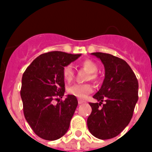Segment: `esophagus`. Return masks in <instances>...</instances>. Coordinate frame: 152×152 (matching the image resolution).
<instances>
[{"instance_id": "1", "label": "esophagus", "mask_w": 152, "mask_h": 152, "mask_svg": "<svg viewBox=\"0 0 152 152\" xmlns=\"http://www.w3.org/2000/svg\"><path fill=\"white\" fill-rule=\"evenodd\" d=\"M83 102H85L83 101V100H81V99H78V103L79 104H82Z\"/></svg>"}]
</instances>
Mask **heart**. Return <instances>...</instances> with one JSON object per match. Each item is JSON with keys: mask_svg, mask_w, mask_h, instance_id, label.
Segmentation results:
<instances>
[{"mask_svg": "<svg viewBox=\"0 0 152 152\" xmlns=\"http://www.w3.org/2000/svg\"><path fill=\"white\" fill-rule=\"evenodd\" d=\"M80 65L83 68L88 70L90 72V76H88V79L91 80H97V72L98 65L95 61L92 60L87 59L84 60L81 62ZM62 76L63 78L66 82L70 83L74 78V71L72 67L70 64H68L64 67L62 70ZM93 91V87L89 83H79V84H75V85L71 86L68 89V92L70 95H73L75 97L78 99H85L89 94Z\"/></svg>", "mask_w": 152, "mask_h": 152, "instance_id": "heart-1", "label": "heart"}]
</instances>
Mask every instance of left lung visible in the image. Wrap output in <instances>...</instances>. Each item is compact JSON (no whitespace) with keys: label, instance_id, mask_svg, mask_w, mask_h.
I'll return each instance as SVG.
<instances>
[{"label":"left lung","instance_id":"left-lung-1","mask_svg":"<svg viewBox=\"0 0 152 152\" xmlns=\"http://www.w3.org/2000/svg\"><path fill=\"white\" fill-rule=\"evenodd\" d=\"M92 54L103 63L105 79L93 96L99 102L89 103L92 111L88 118V127L96 138L111 139L120 134L132 119L138 100V80L121 58L105 53Z\"/></svg>","mask_w":152,"mask_h":152}]
</instances>
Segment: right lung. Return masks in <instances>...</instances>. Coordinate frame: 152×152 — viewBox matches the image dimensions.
Here are the masks:
<instances>
[{
	"instance_id": "add662e5",
	"label": "right lung",
	"mask_w": 152,
	"mask_h": 152,
	"mask_svg": "<svg viewBox=\"0 0 152 152\" xmlns=\"http://www.w3.org/2000/svg\"><path fill=\"white\" fill-rule=\"evenodd\" d=\"M80 56L61 51L42 53L23 74L20 95L23 114L34 133L42 139L55 140L69 129L78 101L72 95L61 100L65 91L62 70Z\"/></svg>"
}]
</instances>
